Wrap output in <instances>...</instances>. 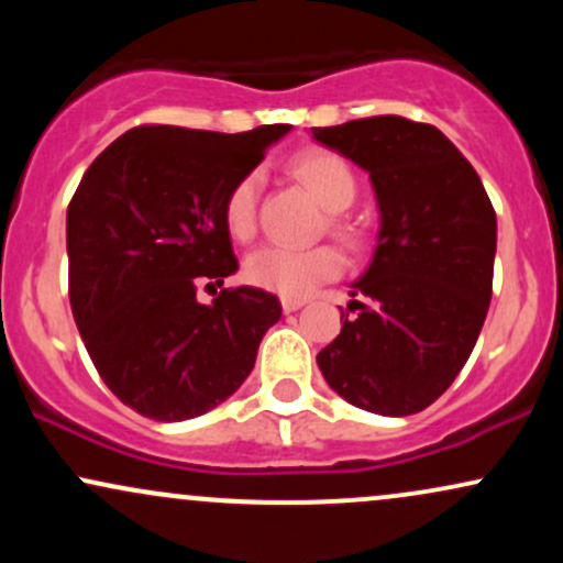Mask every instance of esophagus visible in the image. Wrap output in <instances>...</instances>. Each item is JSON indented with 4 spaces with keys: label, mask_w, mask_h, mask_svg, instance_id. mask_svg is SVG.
I'll use <instances>...</instances> for the list:
<instances>
[{
    "label": "esophagus",
    "mask_w": 563,
    "mask_h": 563,
    "mask_svg": "<svg viewBox=\"0 0 563 563\" xmlns=\"http://www.w3.org/2000/svg\"><path fill=\"white\" fill-rule=\"evenodd\" d=\"M303 307V299H288V296H283V309L286 312H296V309Z\"/></svg>",
    "instance_id": "esophagus-1"
}]
</instances>
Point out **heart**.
<instances>
[{"mask_svg": "<svg viewBox=\"0 0 563 563\" xmlns=\"http://www.w3.org/2000/svg\"><path fill=\"white\" fill-rule=\"evenodd\" d=\"M294 177L303 183L320 206L331 214L346 211L357 198V177L344 158L331 151H307L290 164ZM256 198H260V174H245L230 187L224 198V228L235 241H249L256 230ZM331 230L341 241L354 243L357 232L344 219H331ZM344 269V256L333 245L294 251L280 245H262L245 256L243 273L251 286L273 290L288 299H303L320 283L333 280Z\"/></svg>", "mask_w": 563, "mask_h": 563, "instance_id": "1", "label": "heart"}]
</instances>
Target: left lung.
<instances>
[{
	"instance_id": "1",
	"label": "left lung",
	"mask_w": 563,
	"mask_h": 563,
	"mask_svg": "<svg viewBox=\"0 0 563 563\" xmlns=\"http://www.w3.org/2000/svg\"><path fill=\"white\" fill-rule=\"evenodd\" d=\"M312 137L371 174L380 230L341 333L318 354L328 386L378 416H412L448 391L493 299L497 219L479 174L431 124L373 115Z\"/></svg>"
}]
</instances>
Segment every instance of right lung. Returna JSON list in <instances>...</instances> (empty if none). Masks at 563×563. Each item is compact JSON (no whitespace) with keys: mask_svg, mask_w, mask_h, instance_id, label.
Returning a JSON list of instances; mask_svg holds the SVG:
<instances>
[{"mask_svg":"<svg viewBox=\"0 0 563 563\" xmlns=\"http://www.w3.org/2000/svg\"><path fill=\"white\" fill-rule=\"evenodd\" d=\"M288 129H129L76 187L70 309L100 378L140 416L187 421L224 402L280 320V301L262 288H222L211 303L196 290L238 269L224 198Z\"/></svg>","mask_w":563,"mask_h":563,"instance_id":"right-lung-1","label":"right lung"}]
</instances>
